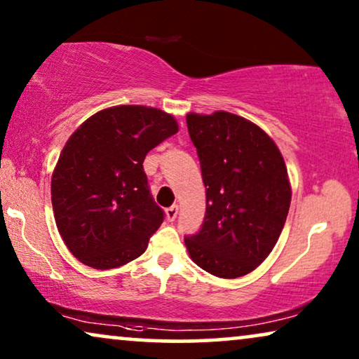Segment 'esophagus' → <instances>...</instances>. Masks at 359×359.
Returning a JSON list of instances; mask_svg holds the SVG:
<instances>
[{
    "mask_svg": "<svg viewBox=\"0 0 359 359\" xmlns=\"http://www.w3.org/2000/svg\"><path fill=\"white\" fill-rule=\"evenodd\" d=\"M176 215H178V205H171V208L166 209V219H168L170 222H173Z\"/></svg>",
    "mask_w": 359,
    "mask_h": 359,
    "instance_id": "esophagus-1",
    "label": "esophagus"
}]
</instances>
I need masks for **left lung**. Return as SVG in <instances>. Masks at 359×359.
<instances>
[{
	"label": "left lung",
	"mask_w": 359,
	"mask_h": 359,
	"mask_svg": "<svg viewBox=\"0 0 359 359\" xmlns=\"http://www.w3.org/2000/svg\"><path fill=\"white\" fill-rule=\"evenodd\" d=\"M205 186V215L184 238L193 262L217 278L252 273L276 245L291 205L281 151L257 124L217 111L186 116Z\"/></svg>",
	"instance_id": "1"
}]
</instances>
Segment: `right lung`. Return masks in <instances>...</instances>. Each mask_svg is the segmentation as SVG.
Instances as JSON below:
<instances>
[{
  "instance_id": "add662e5",
  "label": "right lung",
  "mask_w": 359,
  "mask_h": 359,
  "mask_svg": "<svg viewBox=\"0 0 359 359\" xmlns=\"http://www.w3.org/2000/svg\"><path fill=\"white\" fill-rule=\"evenodd\" d=\"M178 132L165 111L114 106L73 132L52 175L58 232L75 258L111 269L139 258L163 222L144 171L145 155Z\"/></svg>"
}]
</instances>
